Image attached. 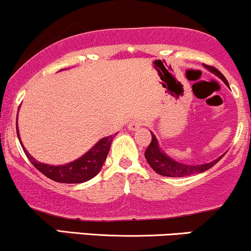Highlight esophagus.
Here are the masks:
<instances>
[{"label":"esophagus","instance_id":"1","mask_svg":"<svg viewBox=\"0 0 251 251\" xmlns=\"http://www.w3.org/2000/svg\"><path fill=\"white\" fill-rule=\"evenodd\" d=\"M140 126H142V123H140V120H132L131 123L128 124V128H130L131 131L139 130Z\"/></svg>","mask_w":251,"mask_h":251}]
</instances>
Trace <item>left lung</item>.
<instances>
[{
	"instance_id": "left-lung-1",
	"label": "left lung",
	"mask_w": 251,
	"mask_h": 251,
	"mask_svg": "<svg viewBox=\"0 0 251 251\" xmlns=\"http://www.w3.org/2000/svg\"><path fill=\"white\" fill-rule=\"evenodd\" d=\"M203 68L207 69L208 71H211L212 74H214L217 77H219L223 82L228 87V83L225 78L224 75L220 73L219 70H217L216 68L210 67V65L202 64ZM151 139L150 145H149L147 150H145V158H147L148 163L150 164V167L157 173V174L162 176H168V177H186V176H191L194 174H200V173L206 172L210 168H212L216 163L222 159V157L225 155L219 156L218 158H216L214 161L208 162V163L203 164H186L182 162L175 161L174 158H172L170 156H168L161 147L158 144V140H157L155 134L151 132Z\"/></svg>"
}]
</instances>
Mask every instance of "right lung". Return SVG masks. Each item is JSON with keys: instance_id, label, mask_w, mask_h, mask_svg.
I'll list each match as a JSON object with an SVG mask.
<instances>
[{"instance_id": "add662e5", "label": "right lung", "mask_w": 251, "mask_h": 251, "mask_svg": "<svg viewBox=\"0 0 251 251\" xmlns=\"http://www.w3.org/2000/svg\"><path fill=\"white\" fill-rule=\"evenodd\" d=\"M16 133H18V138L20 140V144L25 153H26L27 158L31 161L33 166L44 175L48 176L49 178L60 183H82L85 181H89L90 178L98 175L103 166L104 161H106L113 140V136L104 137V138L99 140L92 149H89L83 156L75 159V161L69 162L67 164H62V166H51V164L41 163V162L37 161L26 150L23 142H21L20 134H19L18 121H16Z\"/></svg>"}]
</instances>
